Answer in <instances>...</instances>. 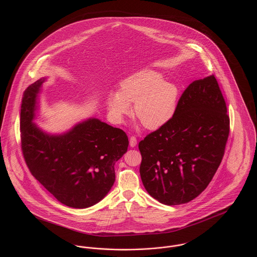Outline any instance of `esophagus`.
<instances>
[{
    "instance_id": "34e87169",
    "label": "esophagus",
    "mask_w": 257,
    "mask_h": 257,
    "mask_svg": "<svg viewBox=\"0 0 257 257\" xmlns=\"http://www.w3.org/2000/svg\"><path fill=\"white\" fill-rule=\"evenodd\" d=\"M137 138L135 137V136H131L130 137V139H129V145H130V147H135L137 146Z\"/></svg>"
}]
</instances>
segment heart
I'll use <instances>...</instances> for the list:
<instances>
[{
    "label": "heart",
    "mask_w": 257,
    "mask_h": 257,
    "mask_svg": "<svg viewBox=\"0 0 257 257\" xmlns=\"http://www.w3.org/2000/svg\"><path fill=\"white\" fill-rule=\"evenodd\" d=\"M178 88L165 81L162 74L146 69L125 78L119 91H110L106 105L110 117L121 122L134 103V115L149 130H156L171 120L178 99Z\"/></svg>",
    "instance_id": "b5f03b06"
}]
</instances>
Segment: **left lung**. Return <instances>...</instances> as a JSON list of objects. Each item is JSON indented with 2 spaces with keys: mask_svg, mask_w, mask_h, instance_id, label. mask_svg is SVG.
I'll return each instance as SVG.
<instances>
[{
  "mask_svg": "<svg viewBox=\"0 0 257 257\" xmlns=\"http://www.w3.org/2000/svg\"><path fill=\"white\" fill-rule=\"evenodd\" d=\"M225 101L214 75L184 90L169 122L140 142L147 193L166 205L187 203L211 182L229 135Z\"/></svg>",
  "mask_w": 257,
  "mask_h": 257,
  "instance_id": "8db88e82",
  "label": "left lung"
}]
</instances>
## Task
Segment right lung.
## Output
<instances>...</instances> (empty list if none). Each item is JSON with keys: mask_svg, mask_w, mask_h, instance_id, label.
<instances>
[{"mask_svg": "<svg viewBox=\"0 0 257 257\" xmlns=\"http://www.w3.org/2000/svg\"><path fill=\"white\" fill-rule=\"evenodd\" d=\"M41 78L24 92L20 113L25 162L49 193L68 207L94 205L114 183V164L126 153L128 137L97 118L77 123L65 133L51 135L34 123Z\"/></svg>", "mask_w": 257, "mask_h": 257, "instance_id": "1", "label": "right lung"}]
</instances>
